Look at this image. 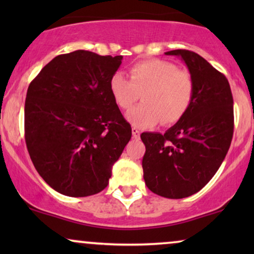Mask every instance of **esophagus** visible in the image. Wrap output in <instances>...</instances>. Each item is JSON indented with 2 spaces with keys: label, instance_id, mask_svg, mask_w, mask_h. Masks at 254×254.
Instances as JSON below:
<instances>
[{
  "label": "esophagus",
  "instance_id": "1",
  "mask_svg": "<svg viewBox=\"0 0 254 254\" xmlns=\"http://www.w3.org/2000/svg\"><path fill=\"white\" fill-rule=\"evenodd\" d=\"M131 134H133V137L136 138V140H137V138H140L141 131L138 130L136 127H133V128H131Z\"/></svg>",
  "mask_w": 254,
  "mask_h": 254
}]
</instances>
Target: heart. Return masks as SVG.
<instances>
[{
    "instance_id": "b5f03b06",
    "label": "heart",
    "mask_w": 254,
    "mask_h": 254,
    "mask_svg": "<svg viewBox=\"0 0 254 254\" xmlns=\"http://www.w3.org/2000/svg\"><path fill=\"white\" fill-rule=\"evenodd\" d=\"M130 79L112 76L110 90L114 102L129 110L142 95L143 103L127 113V120L137 128L178 123L190 110L194 97V81L190 72L179 70L171 62L147 60L129 69Z\"/></svg>"
}]
</instances>
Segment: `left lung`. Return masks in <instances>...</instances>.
Wrapping results in <instances>:
<instances>
[{"label": "left lung", "instance_id": "left-lung-1", "mask_svg": "<svg viewBox=\"0 0 254 254\" xmlns=\"http://www.w3.org/2000/svg\"><path fill=\"white\" fill-rule=\"evenodd\" d=\"M180 57L194 81L190 110L164 134L142 133L145 185L169 199H183L207 185L224 161L234 135V99L228 79L199 54Z\"/></svg>", "mask_w": 254, "mask_h": 254}]
</instances>
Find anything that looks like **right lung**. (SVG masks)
Instances as JSON below:
<instances>
[{"instance_id":"add662e5","label":"right lung","mask_w":254,"mask_h":254,"mask_svg":"<svg viewBox=\"0 0 254 254\" xmlns=\"http://www.w3.org/2000/svg\"><path fill=\"white\" fill-rule=\"evenodd\" d=\"M121 60L78 50L55 57L30 83L27 150L41 178L64 195L102 192L130 140V125L110 90Z\"/></svg>"}]
</instances>
